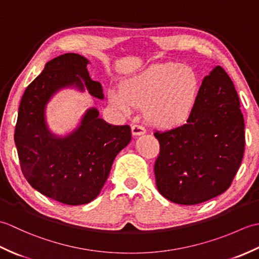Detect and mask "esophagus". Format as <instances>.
<instances>
[{"instance_id": "1", "label": "esophagus", "mask_w": 259, "mask_h": 259, "mask_svg": "<svg viewBox=\"0 0 259 259\" xmlns=\"http://www.w3.org/2000/svg\"><path fill=\"white\" fill-rule=\"evenodd\" d=\"M131 133H133V135L135 137L141 136V135L146 134V129L142 125H140V124H134L133 126H131Z\"/></svg>"}]
</instances>
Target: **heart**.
<instances>
[{
	"instance_id": "heart-1",
	"label": "heart",
	"mask_w": 259,
	"mask_h": 259,
	"mask_svg": "<svg viewBox=\"0 0 259 259\" xmlns=\"http://www.w3.org/2000/svg\"><path fill=\"white\" fill-rule=\"evenodd\" d=\"M200 78L189 64L164 63L125 79L121 88H110L108 99L115 109L131 114L146 107V117L159 128H176L194 111Z\"/></svg>"
}]
</instances>
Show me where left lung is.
<instances>
[{
  "mask_svg": "<svg viewBox=\"0 0 259 259\" xmlns=\"http://www.w3.org/2000/svg\"><path fill=\"white\" fill-rule=\"evenodd\" d=\"M232 79L222 67L203 78L187 122L155 133L158 191L179 205H197L226 191L245 150V123Z\"/></svg>",
  "mask_w": 259,
  "mask_h": 259,
  "instance_id": "left-lung-1",
  "label": "left lung"
}]
</instances>
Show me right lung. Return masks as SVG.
<instances>
[{"label":"right lung","mask_w":259,"mask_h":259,"mask_svg":"<svg viewBox=\"0 0 259 259\" xmlns=\"http://www.w3.org/2000/svg\"><path fill=\"white\" fill-rule=\"evenodd\" d=\"M87 58L65 53L49 61L26 88L20 103L14 141L22 172L33 188L65 205L96 199L108 179L114 158L129 145V125H113L89 108L79 124L64 136L53 134L47 106L59 91L75 89L103 100L100 82L93 81Z\"/></svg>","instance_id":"1"}]
</instances>
